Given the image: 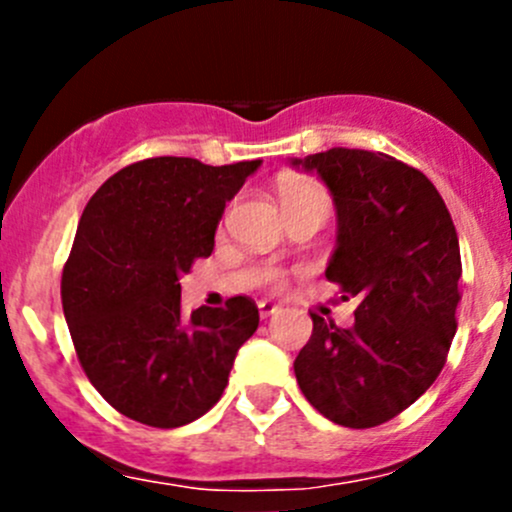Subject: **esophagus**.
I'll return each mask as SVG.
<instances>
[{
	"label": "esophagus",
	"instance_id": "1",
	"mask_svg": "<svg viewBox=\"0 0 512 512\" xmlns=\"http://www.w3.org/2000/svg\"><path fill=\"white\" fill-rule=\"evenodd\" d=\"M257 309H260V317L262 319H267V317H272V314H275V312H280V307H277L275 302H267V299H265V302L257 304Z\"/></svg>",
	"mask_w": 512,
	"mask_h": 512
}]
</instances>
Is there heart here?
<instances>
[{
	"instance_id": "heart-1",
	"label": "heart",
	"mask_w": 512,
	"mask_h": 512,
	"mask_svg": "<svg viewBox=\"0 0 512 512\" xmlns=\"http://www.w3.org/2000/svg\"><path fill=\"white\" fill-rule=\"evenodd\" d=\"M280 200L285 210H299V208H319L327 213L329 210V193L324 190V185H319L312 178H287L280 183ZM270 289H282L285 287V275L280 270H265L262 275Z\"/></svg>"
}]
</instances>
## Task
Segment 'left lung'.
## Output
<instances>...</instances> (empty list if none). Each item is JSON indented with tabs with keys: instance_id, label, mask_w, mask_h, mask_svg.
Listing matches in <instances>:
<instances>
[{
	"instance_id": "8db88e82",
	"label": "left lung",
	"mask_w": 512,
	"mask_h": 512,
	"mask_svg": "<svg viewBox=\"0 0 512 512\" xmlns=\"http://www.w3.org/2000/svg\"><path fill=\"white\" fill-rule=\"evenodd\" d=\"M294 165L334 195L337 250L327 280L354 299V324L312 312V337L294 359L304 399L329 421H391L446 364L461 302V247L436 185L379 151L332 148Z\"/></svg>"
}]
</instances>
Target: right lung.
I'll return each instance as SVG.
<instances>
[{"label":"right lung","mask_w":512,"mask_h":512,"mask_svg":"<svg viewBox=\"0 0 512 512\" xmlns=\"http://www.w3.org/2000/svg\"><path fill=\"white\" fill-rule=\"evenodd\" d=\"M257 168L260 160L146 158L111 175L86 205L61 304L81 369L118 414L178 428L223 396L260 312L237 294L185 319L180 275L210 257L225 203Z\"/></svg>","instance_id":"obj_1"}]
</instances>
